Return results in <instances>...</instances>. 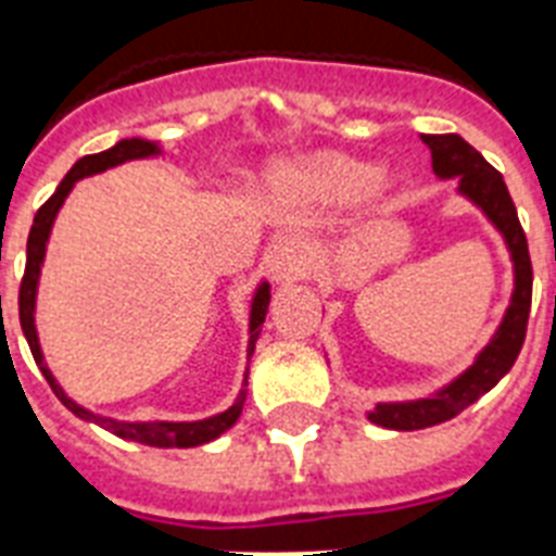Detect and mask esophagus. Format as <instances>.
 I'll list each match as a JSON object with an SVG mask.
<instances>
[{
    "label": "esophagus",
    "instance_id": "34e87169",
    "mask_svg": "<svg viewBox=\"0 0 556 556\" xmlns=\"http://www.w3.org/2000/svg\"><path fill=\"white\" fill-rule=\"evenodd\" d=\"M268 274L274 282H294V279H303L308 265H312V251L303 239L296 236H282L274 248L268 251Z\"/></svg>",
    "mask_w": 556,
    "mask_h": 556
}]
</instances>
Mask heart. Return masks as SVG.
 <instances>
[{"label":"heart","instance_id":"1","mask_svg":"<svg viewBox=\"0 0 556 556\" xmlns=\"http://www.w3.org/2000/svg\"><path fill=\"white\" fill-rule=\"evenodd\" d=\"M296 185L308 195L326 201H340L349 195H366V199H383L392 190V176L387 169H369L361 159L340 155V152H323L305 161L294 173Z\"/></svg>","mask_w":556,"mask_h":556}]
</instances>
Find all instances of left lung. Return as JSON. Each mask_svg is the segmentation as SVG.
I'll return each instance as SVG.
<instances>
[{
    "mask_svg": "<svg viewBox=\"0 0 556 556\" xmlns=\"http://www.w3.org/2000/svg\"><path fill=\"white\" fill-rule=\"evenodd\" d=\"M421 141L432 152V169L439 178H458V192L484 210L496 230L508 242L510 260H514V296L502 320L500 331L476 357V364L458 375L450 387L421 401H404V404H378L369 413V421L387 430H424L441 421L456 418L462 409L476 404L484 392H491L510 371L519 349L526 343L528 314H531V253H528L526 230L519 225L517 207L510 199L508 187L502 181L500 169H493L479 152L458 135H421Z\"/></svg>",
    "mask_w": 556,
    "mask_h": 556,
    "instance_id": "8db88e82",
    "label": "left lung"
}]
</instances>
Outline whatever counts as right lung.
I'll use <instances>...</instances> for the list:
<instances>
[{
	"mask_svg": "<svg viewBox=\"0 0 556 556\" xmlns=\"http://www.w3.org/2000/svg\"><path fill=\"white\" fill-rule=\"evenodd\" d=\"M159 143L143 141V138H126V141H117L112 150L98 152V155H83L72 169L68 176L60 181V187L54 190V195L37 210L34 216V225H30L28 233V260H25V274H22V286H20V323H22V334L28 340L30 355L37 361L39 371L46 375L48 387L54 389V395L63 401L68 409H72L77 418L83 421H94L100 424L103 430L115 432L121 439L138 441V444H150V447H199V444H207V441L218 439L222 432L230 430L236 424V418L242 415L244 395L248 389L239 392V397L233 401V406H227L225 413L213 415V418H204V421H115V418H100V415L89 413L86 406L74 404L72 397L65 395L60 383L54 380L51 369L42 361V349H39L37 329H34V305H37V282H39V268H42V256H46V242L48 233H51V225H54L56 210L63 207L65 195L72 192L74 181H80L86 176H94V173H103L109 167H117L124 161L132 159H150V155H159ZM270 303V288L268 282H262L256 288L251 303V340H248V357L253 355V346H256V338H260L262 323H265V314H268ZM244 387H248V375H244Z\"/></svg>",
	"mask_w": 556,
	"mask_h": 556,
	"instance_id": "1",
	"label": "right lung"
}]
</instances>
